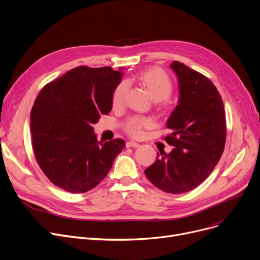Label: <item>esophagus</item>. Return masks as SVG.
Returning <instances> with one entry per match:
<instances>
[{
  "label": "esophagus",
  "mask_w": 260,
  "mask_h": 260,
  "mask_svg": "<svg viewBox=\"0 0 260 260\" xmlns=\"http://www.w3.org/2000/svg\"><path fill=\"white\" fill-rule=\"evenodd\" d=\"M140 145L138 144V143H136V142H133V141H128V142H126V147H134V148H137V147H139Z\"/></svg>",
  "instance_id": "34e87169"
}]
</instances>
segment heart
<instances>
[{"label":"heart","instance_id":"1","mask_svg":"<svg viewBox=\"0 0 260 260\" xmlns=\"http://www.w3.org/2000/svg\"><path fill=\"white\" fill-rule=\"evenodd\" d=\"M138 78L155 101L166 100L173 92L172 81L169 75L165 71H162L161 68H148V70L141 72ZM127 90V81H121L115 87L112 98L114 107L117 108L123 104ZM154 122L151 118L144 116H132L123 123V131L132 138H140L143 135V131L151 128Z\"/></svg>","mask_w":260,"mask_h":260}]
</instances>
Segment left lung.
Here are the masks:
<instances>
[{
  "label": "left lung",
  "instance_id": "left-lung-1",
  "mask_svg": "<svg viewBox=\"0 0 260 260\" xmlns=\"http://www.w3.org/2000/svg\"><path fill=\"white\" fill-rule=\"evenodd\" d=\"M171 68L179 82V102L168 120L172 134L170 154L160 152L144 173L163 192L182 194L206 180L222 156L226 121L219 91L206 76L174 61Z\"/></svg>",
  "mask_w": 260,
  "mask_h": 260
}]
</instances>
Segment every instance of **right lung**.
<instances>
[{
  "label": "right lung",
  "mask_w": 260,
  "mask_h": 260,
  "mask_svg": "<svg viewBox=\"0 0 260 260\" xmlns=\"http://www.w3.org/2000/svg\"><path fill=\"white\" fill-rule=\"evenodd\" d=\"M122 73L112 67L78 66L47 83L30 112L31 145L40 169L65 192L85 193L98 185L125 146L101 142L92 124L112 111Z\"/></svg>",
  "instance_id": "right-lung-1"
}]
</instances>
